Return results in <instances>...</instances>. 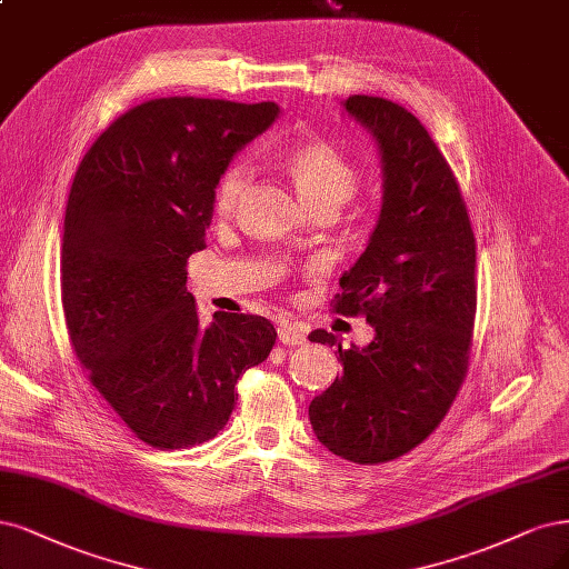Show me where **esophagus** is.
I'll return each mask as SVG.
<instances>
[{
	"label": "esophagus",
	"instance_id": "1",
	"mask_svg": "<svg viewBox=\"0 0 569 569\" xmlns=\"http://www.w3.org/2000/svg\"><path fill=\"white\" fill-rule=\"evenodd\" d=\"M278 339H280V343H284V346H301V343H306L303 329H301L299 325L289 322V320L278 322Z\"/></svg>",
	"mask_w": 569,
	"mask_h": 569
}]
</instances>
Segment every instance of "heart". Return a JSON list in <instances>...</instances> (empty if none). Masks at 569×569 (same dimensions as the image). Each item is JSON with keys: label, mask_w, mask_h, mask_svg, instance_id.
<instances>
[{"label": "heart", "mask_w": 569, "mask_h": 569, "mask_svg": "<svg viewBox=\"0 0 569 569\" xmlns=\"http://www.w3.org/2000/svg\"><path fill=\"white\" fill-rule=\"evenodd\" d=\"M284 167L308 209H339L356 194L358 169L352 167L339 148L327 141H308L291 148L284 158ZM249 176L251 167L247 162H234L221 173L217 190H213V209H217V213L232 211L247 188Z\"/></svg>", "instance_id": "1"}]
</instances>
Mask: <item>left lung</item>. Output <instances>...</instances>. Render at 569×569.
Listing matches in <instances>:
<instances>
[{"instance_id": "1", "label": "left lung", "mask_w": 569, "mask_h": 569, "mask_svg": "<svg viewBox=\"0 0 569 569\" xmlns=\"http://www.w3.org/2000/svg\"><path fill=\"white\" fill-rule=\"evenodd\" d=\"M343 110L377 141L383 198L335 310L365 316L375 339L339 343L343 375L312 398L308 417L331 455L383 463L433 433L459 393L476 320V238L455 173L415 114L377 96H350ZM308 339L337 346L325 329Z\"/></svg>"}]
</instances>
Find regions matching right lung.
<instances>
[{
	"instance_id": "add662e5",
	"label": "right lung",
	"mask_w": 569,
	"mask_h": 569,
	"mask_svg": "<svg viewBox=\"0 0 569 569\" xmlns=\"http://www.w3.org/2000/svg\"><path fill=\"white\" fill-rule=\"evenodd\" d=\"M276 103L154 98L96 139L74 173L61 247V293L74 356L131 433L158 449L211 440L238 379L278 331L261 316L213 312L186 289L213 190L234 152L263 133Z\"/></svg>"
}]
</instances>
